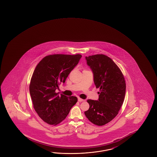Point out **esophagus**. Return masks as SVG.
I'll list each match as a JSON object with an SVG mask.
<instances>
[{"label": "esophagus", "instance_id": "obj_1", "mask_svg": "<svg viewBox=\"0 0 157 157\" xmlns=\"http://www.w3.org/2000/svg\"><path fill=\"white\" fill-rule=\"evenodd\" d=\"M78 101L80 102H83V101H84L83 99H82V98H78Z\"/></svg>", "mask_w": 157, "mask_h": 157}]
</instances>
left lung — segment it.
Wrapping results in <instances>:
<instances>
[{
  "label": "left lung",
  "mask_w": 157,
  "mask_h": 157,
  "mask_svg": "<svg viewBox=\"0 0 157 157\" xmlns=\"http://www.w3.org/2000/svg\"><path fill=\"white\" fill-rule=\"evenodd\" d=\"M94 74V82L100 89L98 101L87 100L90 107L84 113L92 123L102 126L118 114L123 103L126 84L118 66L109 57L97 54L85 57Z\"/></svg>",
  "instance_id": "obj_1"
}]
</instances>
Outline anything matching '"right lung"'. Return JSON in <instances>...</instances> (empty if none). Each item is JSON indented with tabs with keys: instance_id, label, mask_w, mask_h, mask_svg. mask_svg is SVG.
<instances>
[{
	"instance_id": "right-lung-1",
	"label": "right lung",
	"mask_w": 157,
	"mask_h": 157,
	"mask_svg": "<svg viewBox=\"0 0 157 157\" xmlns=\"http://www.w3.org/2000/svg\"><path fill=\"white\" fill-rule=\"evenodd\" d=\"M82 55H50L37 64L31 78L29 93L34 109L46 123L56 125L66 118L77 102V97H68L56 93L64 83Z\"/></svg>"
}]
</instances>
